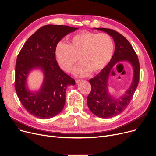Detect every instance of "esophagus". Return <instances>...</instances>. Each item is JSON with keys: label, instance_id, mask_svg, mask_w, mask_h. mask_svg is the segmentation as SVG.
Here are the masks:
<instances>
[{"label": "esophagus", "instance_id": "esophagus-1", "mask_svg": "<svg viewBox=\"0 0 156 156\" xmlns=\"http://www.w3.org/2000/svg\"><path fill=\"white\" fill-rule=\"evenodd\" d=\"M82 81V80H80V79H76V80H75L76 83H78L79 82H80V81Z\"/></svg>", "mask_w": 156, "mask_h": 156}]
</instances>
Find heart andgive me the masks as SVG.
Instances as JSON below:
<instances>
[{
  "instance_id": "heart-1",
  "label": "heart",
  "mask_w": 156,
  "mask_h": 156,
  "mask_svg": "<svg viewBox=\"0 0 156 156\" xmlns=\"http://www.w3.org/2000/svg\"><path fill=\"white\" fill-rule=\"evenodd\" d=\"M114 51L113 41L105 33L95 34L85 31L72 37L68 45L59 42L55 56L61 68L70 72L79 59L81 61L73 70L77 76H85L92 71L99 72L110 62Z\"/></svg>"
}]
</instances>
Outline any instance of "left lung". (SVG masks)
Returning a JSON list of instances; mask_svg holds the SVG:
<instances>
[{
  "mask_svg": "<svg viewBox=\"0 0 156 156\" xmlns=\"http://www.w3.org/2000/svg\"><path fill=\"white\" fill-rule=\"evenodd\" d=\"M99 30L107 32L114 39L115 51L110 62L94 78L89 80L92 89L87 97V104L90 111L102 118L116 116L123 111L132 101L139 82L140 64L138 56L128 40L118 31L109 28H99ZM123 60L129 62L134 70L132 85L119 99H114L108 94L107 81L109 73L114 65Z\"/></svg>",
  "mask_w": 156,
  "mask_h": 156,
  "instance_id": "left-lung-1",
  "label": "left lung"
}]
</instances>
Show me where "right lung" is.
Here are the masks:
<instances>
[{"label": "right lung", "mask_w": 156, "mask_h": 156, "mask_svg": "<svg viewBox=\"0 0 156 156\" xmlns=\"http://www.w3.org/2000/svg\"><path fill=\"white\" fill-rule=\"evenodd\" d=\"M77 29L66 25H45L27 40L20 51L16 63L15 89L24 108L31 115L48 119L62 110L66 88L75 85V81L59 66L55 47L64 37ZM35 67L44 71L45 78L40 90L32 93L26 81L29 71Z\"/></svg>", "instance_id": "right-lung-1"}]
</instances>
